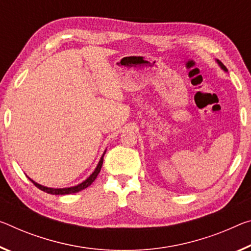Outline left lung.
Listing matches in <instances>:
<instances>
[{"mask_svg": "<svg viewBox=\"0 0 251 251\" xmlns=\"http://www.w3.org/2000/svg\"><path fill=\"white\" fill-rule=\"evenodd\" d=\"M218 63H219V66H220V67H221V68H222V69H224L225 71H228V70H226V66H225V65H224V63H222L221 61H219V60H218Z\"/></svg>", "mask_w": 251, "mask_h": 251, "instance_id": "obj_1", "label": "left lung"}]
</instances>
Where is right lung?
<instances>
[{
	"label": "right lung",
	"mask_w": 251,
	"mask_h": 251,
	"mask_svg": "<svg viewBox=\"0 0 251 251\" xmlns=\"http://www.w3.org/2000/svg\"><path fill=\"white\" fill-rule=\"evenodd\" d=\"M105 154V153H104ZM102 161H104V155H102L101 156V158H100V161H99V163H98V165H97V168H96V170L94 171V173L91 174V176L87 178L86 181H83L82 183H80V184H78V185H75V186H71V188H65V189H51V188H47V186H43V185H40V184H38V183H35L34 181H32L30 178V181L33 183V184L37 186L38 189H40L41 191H45V192H47V193H50V194H54V196H62V194H71V193H77V192H79V191H81V190H83V189H86V188H88V186L91 184V183H93L95 180H96V177H97V176L99 174V172H100V169H101V166H102Z\"/></svg>",
	"instance_id": "right-lung-1"
}]
</instances>
